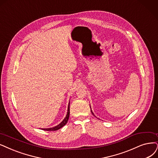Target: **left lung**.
Segmentation results:
<instances>
[{
  "instance_id": "obj_1",
  "label": "left lung",
  "mask_w": 158,
  "mask_h": 158,
  "mask_svg": "<svg viewBox=\"0 0 158 158\" xmlns=\"http://www.w3.org/2000/svg\"><path fill=\"white\" fill-rule=\"evenodd\" d=\"M91 112H92V114H93V115H94V113H93V112H92V110H91Z\"/></svg>"
}]
</instances>
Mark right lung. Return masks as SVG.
<instances>
[{"instance_id":"obj_1","label":"right lung","mask_w":158,"mask_h":158,"mask_svg":"<svg viewBox=\"0 0 158 158\" xmlns=\"http://www.w3.org/2000/svg\"><path fill=\"white\" fill-rule=\"evenodd\" d=\"M69 103L68 105V112H67V114L66 116V117L64 118V119L62 120V122H61L60 123L53 127H50V128H42V130H45V131H56L60 129L61 127H62L64 126H65L66 124V123L68 122V120L69 119Z\"/></svg>"}]
</instances>
